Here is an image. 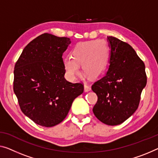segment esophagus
<instances>
[{
  "mask_svg": "<svg viewBox=\"0 0 158 158\" xmlns=\"http://www.w3.org/2000/svg\"><path fill=\"white\" fill-rule=\"evenodd\" d=\"M91 90V86L89 85V84H84V91H89Z\"/></svg>",
  "mask_w": 158,
  "mask_h": 158,
  "instance_id": "esophagus-1",
  "label": "esophagus"
}]
</instances>
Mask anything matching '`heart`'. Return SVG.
<instances>
[{
  "instance_id": "1",
  "label": "heart",
  "mask_w": 158,
  "mask_h": 158,
  "mask_svg": "<svg viewBox=\"0 0 158 158\" xmlns=\"http://www.w3.org/2000/svg\"><path fill=\"white\" fill-rule=\"evenodd\" d=\"M109 49L106 42L97 40L77 43L71 51V58L64 60L67 77L74 79L80 73L79 64L91 77H97L104 71L108 62Z\"/></svg>"
}]
</instances>
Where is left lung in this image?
Returning <instances> with one entry per match:
<instances>
[{
    "label": "left lung",
    "mask_w": 158,
    "mask_h": 158,
    "mask_svg": "<svg viewBox=\"0 0 158 158\" xmlns=\"http://www.w3.org/2000/svg\"><path fill=\"white\" fill-rule=\"evenodd\" d=\"M107 39L110 65L105 76L91 86L98 97L93 112L102 123L116 126L137 110L147 76L144 62L130 44L112 36Z\"/></svg>",
    "instance_id": "obj_1"
}]
</instances>
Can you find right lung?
<instances>
[{"label": "right lung", "mask_w": 158, "mask_h": 158, "mask_svg": "<svg viewBox=\"0 0 158 158\" xmlns=\"http://www.w3.org/2000/svg\"><path fill=\"white\" fill-rule=\"evenodd\" d=\"M70 43L68 37L44 33L27 44L15 63L14 93L23 114L40 126L60 123L84 91L81 82L64 77L62 55Z\"/></svg>", "instance_id": "obj_1"}]
</instances>
